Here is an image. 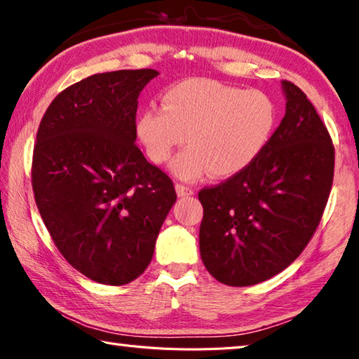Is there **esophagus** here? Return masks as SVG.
Segmentation results:
<instances>
[{
    "mask_svg": "<svg viewBox=\"0 0 359 359\" xmlns=\"http://www.w3.org/2000/svg\"><path fill=\"white\" fill-rule=\"evenodd\" d=\"M175 193H177V196H191V194L194 193L193 188L187 187L184 184H175Z\"/></svg>",
    "mask_w": 359,
    "mask_h": 359,
    "instance_id": "1",
    "label": "esophagus"
}]
</instances>
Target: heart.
I'll return each mask as SVG.
<instances>
[{
    "mask_svg": "<svg viewBox=\"0 0 359 359\" xmlns=\"http://www.w3.org/2000/svg\"><path fill=\"white\" fill-rule=\"evenodd\" d=\"M163 109L137 115L136 135L149 160L165 165L180 145H190L172 161L171 171L194 180L209 171L226 179L247 169L269 144L277 107L259 90H242L214 79H185L165 90Z\"/></svg>",
    "mask_w": 359,
    "mask_h": 359,
    "instance_id": "1",
    "label": "heart"
}]
</instances>
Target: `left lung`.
Returning <instances> with one entry per match:
<instances>
[{
	"label": "left lung",
	"mask_w": 359,
	"mask_h": 359,
	"mask_svg": "<svg viewBox=\"0 0 359 359\" xmlns=\"http://www.w3.org/2000/svg\"><path fill=\"white\" fill-rule=\"evenodd\" d=\"M287 112L244 171L198 193L204 208L199 250L205 269L229 287L274 277L317 231L334 177V145L306 93L282 82Z\"/></svg>",
	"instance_id": "left-lung-1"
}]
</instances>
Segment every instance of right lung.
<instances>
[{"label": "right lung", "mask_w": 359, "mask_h": 359, "mask_svg": "<svg viewBox=\"0 0 359 359\" xmlns=\"http://www.w3.org/2000/svg\"><path fill=\"white\" fill-rule=\"evenodd\" d=\"M155 69L93 74L63 90L41 120L34 201L60 253L81 274L126 285L147 269L172 180L136 142L137 98Z\"/></svg>", "instance_id": "1"}]
</instances>
